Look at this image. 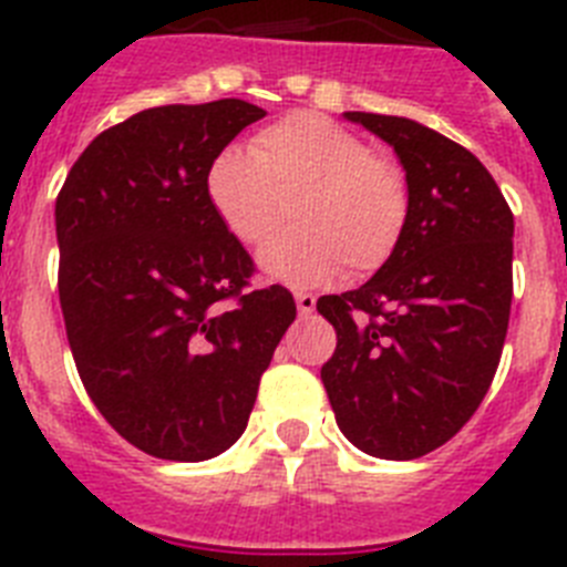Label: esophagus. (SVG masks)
Wrapping results in <instances>:
<instances>
[{
  "label": "esophagus",
  "instance_id": "esophagus-1",
  "mask_svg": "<svg viewBox=\"0 0 567 567\" xmlns=\"http://www.w3.org/2000/svg\"><path fill=\"white\" fill-rule=\"evenodd\" d=\"M295 303H298L300 318H309L311 311H315V303H318V298H315L311 292H298V295H295Z\"/></svg>",
  "mask_w": 567,
  "mask_h": 567
}]
</instances>
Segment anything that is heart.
<instances>
[{
    "label": "heart",
    "mask_w": 567,
    "mask_h": 567,
    "mask_svg": "<svg viewBox=\"0 0 567 567\" xmlns=\"http://www.w3.org/2000/svg\"><path fill=\"white\" fill-rule=\"evenodd\" d=\"M205 194L216 219L244 247H261L289 216L300 227L261 252V269L292 287L371 275L396 256L410 221V185L340 123L298 112L261 128L252 152L227 145L210 159Z\"/></svg>",
    "instance_id": "b5f03b06"
}]
</instances>
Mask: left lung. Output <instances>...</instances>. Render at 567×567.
<instances>
[{
  "mask_svg": "<svg viewBox=\"0 0 567 567\" xmlns=\"http://www.w3.org/2000/svg\"><path fill=\"white\" fill-rule=\"evenodd\" d=\"M346 117L399 154L410 221L368 284L318 300L337 331L320 379L362 453L422 458L470 422L495 379L512 311L514 216L464 145L408 117Z\"/></svg>",
  "mask_w": 567,
  "mask_h": 567,
  "instance_id": "1",
  "label": "left lung"
}]
</instances>
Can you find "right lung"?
I'll list each match as a JSON object with an SVG mask.
<instances>
[{"label":"right lung","mask_w":567,"mask_h":567,"mask_svg":"<svg viewBox=\"0 0 567 567\" xmlns=\"http://www.w3.org/2000/svg\"><path fill=\"white\" fill-rule=\"evenodd\" d=\"M264 109L238 97L143 109L97 134L55 199L59 298L83 388L128 444L225 453L298 315L205 194L207 165Z\"/></svg>","instance_id":"obj_1"}]
</instances>
